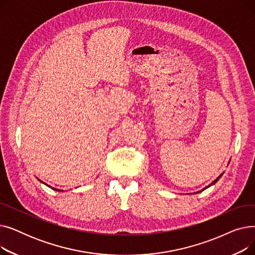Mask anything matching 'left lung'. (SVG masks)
Wrapping results in <instances>:
<instances>
[{
  "label": "left lung",
  "instance_id": "1",
  "mask_svg": "<svg viewBox=\"0 0 255 255\" xmlns=\"http://www.w3.org/2000/svg\"><path fill=\"white\" fill-rule=\"evenodd\" d=\"M229 163H230V162H229ZM222 175H223V172H222V173H221V175H220V176H219V177H218V178H217V179H216V180H214V181H213V182H212V183H211V184H210V185H208V186H207V187H205V188H204V189H202V190H199V191H197V192H194V193H199V192H202V191H204V190H206V189H207V188H209V187H211V186H212V185H214V184H215V183H216V182H217V181H218V180H219V179H220V178H221V177H222Z\"/></svg>",
  "mask_w": 255,
  "mask_h": 255
}]
</instances>
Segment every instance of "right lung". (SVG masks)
I'll return each mask as SVG.
<instances>
[{"instance_id":"right-lung-1","label":"right lung","mask_w":255,"mask_h":255,"mask_svg":"<svg viewBox=\"0 0 255 255\" xmlns=\"http://www.w3.org/2000/svg\"><path fill=\"white\" fill-rule=\"evenodd\" d=\"M38 181H39V182H41V183H43V182H42L41 180H39V179H38ZM43 184H44V185H46V186H48V185H47V184H45V183H43ZM48 187H49V188H51L52 190H55V191H63V190H61V189H57V188H53V187H50V186H48Z\"/></svg>"}]
</instances>
